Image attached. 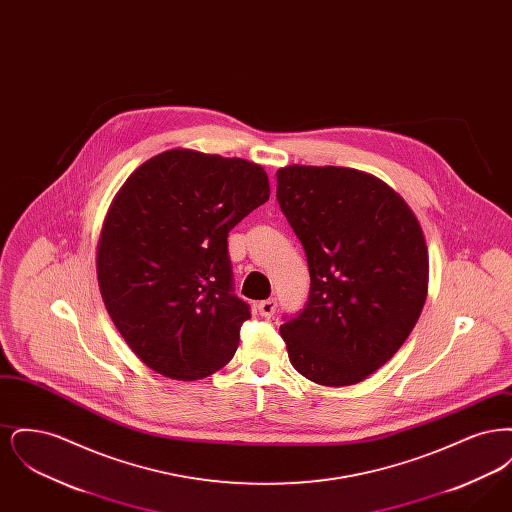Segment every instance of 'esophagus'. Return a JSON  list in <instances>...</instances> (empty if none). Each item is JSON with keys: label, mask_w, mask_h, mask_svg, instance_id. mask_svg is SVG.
<instances>
[{"label": "esophagus", "mask_w": 512, "mask_h": 512, "mask_svg": "<svg viewBox=\"0 0 512 512\" xmlns=\"http://www.w3.org/2000/svg\"><path fill=\"white\" fill-rule=\"evenodd\" d=\"M276 299H265V301H261L259 305H257V309H259V315L261 317L270 318L274 313H276Z\"/></svg>", "instance_id": "obj_1"}]
</instances>
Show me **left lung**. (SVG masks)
<instances>
[{"label":"left lung","mask_w":512,"mask_h":512,"mask_svg":"<svg viewBox=\"0 0 512 512\" xmlns=\"http://www.w3.org/2000/svg\"><path fill=\"white\" fill-rule=\"evenodd\" d=\"M276 197L305 247V309L280 326L293 368L340 388L386 365L428 295V247L409 203L374 174L290 165Z\"/></svg>","instance_id":"obj_1"}]
</instances>
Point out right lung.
Masks as SVG:
<instances>
[{
    "label": "right lung",
    "mask_w": 512,
    "mask_h": 512,
    "mask_svg": "<svg viewBox=\"0 0 512 512\" xmlns=\"http://www.w3.org/2000/svg\"><path fill=\"white\" fill-rule=\"evenodd\" d=\"M268 195L261 165L182 147L126 178L99 232L96 270L109 317L151 370L192 382L234 357L251 315L232 293L226 238Z\"/></svg>",
    "instance_id": "1"
}]
</instances>
